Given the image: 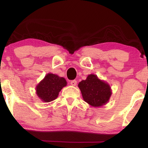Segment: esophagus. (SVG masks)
<instances>
[{
  "instance_id": "1",
  "label": "esophagus",
  "mask_w": 148,
  "mask_h": 148,
  "mask_svg": "<svg viewBox=\"0 0 148 148\" xmlns=\"http://www.w3.org/2000/svg\"><path fill=\"white\" fill-rule=\"evenodd\" d=\"M70 84L72 85V86H76V84H77V81H76V80H73V81L70 82Z\"/></svg>"
}]
</instances>
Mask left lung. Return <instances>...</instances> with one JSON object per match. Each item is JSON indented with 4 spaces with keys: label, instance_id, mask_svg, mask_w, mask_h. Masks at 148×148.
<instances>
[{
    "label": "left lung",
    "instance_id": "obj_1",
    "mask_svg": "<svg viewBox=\"0 0 148 148\" xmlns=\"http://www.w3.org/2000/svg\"><path fill=\"white\" fill-rule=\"evenodd\" d=\"M78 86L83 99L92 107H100L106 104L112 95L109 84L93 74H89L86 80L79 82Z\"/></svg>",
    "mask_w": 148,
    "mask_h": 148
}]
</instances>
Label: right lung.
I'll return each instance as SVG.
<instances>
[{"mask_svg": "<svg viewBox=\"0 0 148 148\" xmlns=\"http://www.w3.org/2000/svg\"><path fill=\"white\" fill-rule=\"evenodd\" d=\"M67 86L64 78L49 73L36 86V94L44 102H50L56 99L59 92Z\"/></svg>", "mask_w": 148, "mask_h": 148, "instance_id": "right-lung-1", "label": "right lung"}]
</instances>
